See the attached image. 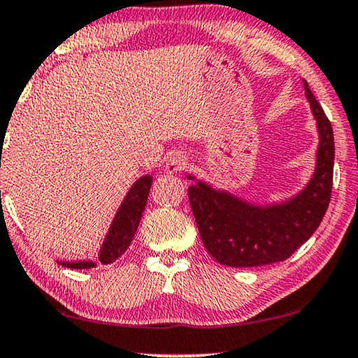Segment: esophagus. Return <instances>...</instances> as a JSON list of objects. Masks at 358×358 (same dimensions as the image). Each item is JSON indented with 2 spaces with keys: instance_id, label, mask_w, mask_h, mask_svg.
I'll use <instances>...</instances> for the list:
<instances>
[{
  "instance_id": "esophagus-1",
  "label": "esophagus",
  "mask_w": 358,
  "mask_h": 358,
  "mask_svg": "<svg viewBox=\"0 0 358 358\" xmlns=\"http://www.w3.org/2000/svg\"><path fill=\"white\" fill-rule=\"evenodd\" d=\"M186 165H188V161H186V157L183 154H170L167 157V161H165V172L167 173H177L180 170H185Z\"/></svg>"
}]
</instances>
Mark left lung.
<instances>
[{
	"instance_id": "left-lung-1",
	"label": "left lung",
	"mask_w": 358,
	"mask_h": 358,
	"mask_svg": "<svg viewBox=\"0 0 358 358\" xmlns=\"http://www.w3.org/2000/svg\"><path fill=\"white\" fill-rule=\"evenodd\" d=\"M306 94L318 124L320 146L315 175L301 194L280 206L255 207L206 183L188 188L202 243L222 265L243 268L286 260L323 220L333 189L334 136L331 122L307 83Z\"/></svg>"
}]
</instances>
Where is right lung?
<instances>
[{
	"mask_svg": "<svg viewBox=\"0 0 358 358\" xmlns=\"http://www.w3.org/2000/svg\"><path fill=\"white\" fill-rule=\"evenodd\" d=\"M152 178L149 175H145L140 180L136 181L135 185L131 186V189L128 191L125 196V201L122 202L119 212L114 218V223H112L108 238L101 248L99 252V260L101 264L108 265L115 262L117 259L120 257L122 254L125 252L133 241V236H135L136 228L140 225L141 213L145 210L149 189H151ZM64 266H69V268H92L96 266L94 262H59Z\"/></svg>",
	"mask_w": 358,
	"mask_h": 358,
	"instance_id": "add662e5",
	"label": "right lung"
}]
</instances>
